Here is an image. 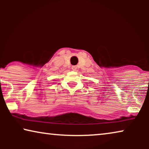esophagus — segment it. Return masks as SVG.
<instances>
[{
    "instance_id": "1",
    "label": "esophagus",
    "mask_w": 149,
    "mask_h": 149,
    "mask_svg": "<svg viewBox=\"0 0 149 149\" xmlns=\"http://www.w3.org/2000/svg\"><path fill=\"white\" fill-rule=\"evenodd\" d=\"M77 69V66H72V70H74V71H75Z\"/></svg>"
}]
</instances>
